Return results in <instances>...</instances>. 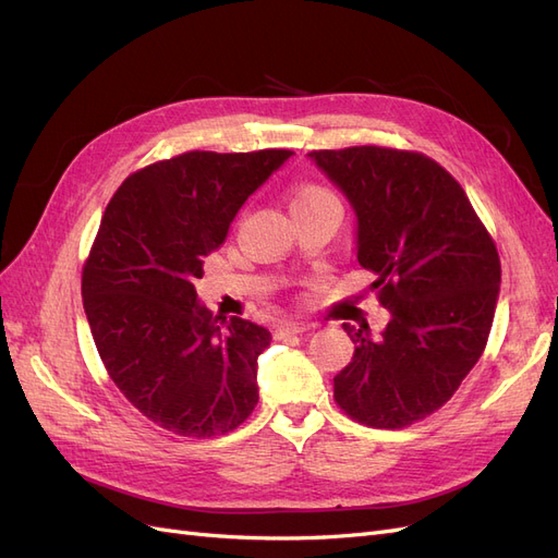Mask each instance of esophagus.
Returning <instances> with one entry per match:
<instances>
[{"mask_svg": "<svg viewBox=\"0 0 558 558\" xmlns=\"http://www.w3.org/2000/svg\"><path fill=\"white\" fill-rule=\"evenodd\" d=\"M305 330H310L307 320H293V318H289V320H281V326H279L281 335H298V332H305Z\"/></svg>", "mask_w": 558, "mask_h": 558, "instance_id": "1", "label": "esophagus"}]
</instances>
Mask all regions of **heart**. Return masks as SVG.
<instances>
[{
	"mask_svg": "<svg viewBox=\"0 0 558 558\" xmlns=\"http://www.w3.org/2000/svg\"><path fill=\"white\" fill-rule=\"evenodd\" d=\"M330 195L332 193L326 191V189H320V185H300V189L293 195L291 207L307 205V202H314V199H320V197H330Z\"/></svg>",
	"mask_w": 558,
	"mask_h": 558,
	"instance_id": "1",
	"label": "heart"
}]
</instances>
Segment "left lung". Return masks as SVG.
<instances>
[{
    "label": "left lung",
    "mask_w": 558,
    "mask_h": 558,
    "mask_svg": "<svg viewBox=\"0 0 558 558\" xmlns=\"http://www.w3.org/2000/svg\"><path fill=\"white\" fill-rule=\"evenodd\" d=\"M307 158L356 216V258L373 269L386 328L342 324L356 344L335 400L373 428L440 410L480 361L500 291L498 251L465 191L435 160L353 146Z\"/></svg>",
    "instance_id": "1"
}]
</instances>
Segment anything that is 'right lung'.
Listing matches in <instances>:
<instances>
[{
  "label": "right lung",
  "mask_w": 558,
  "mask_h": 558,
  "mask_svg": "<svg viewBox=\"0 0 558 558\" xmlns=\"http://www.w3.org/2000/svg\"><path fill=\"white\" fill-rule=\"evenodd\" d=\"M293 156L191 150L130 174L111 197L83 267L95 347L121 393L185 437L230 433L258 404L267 328L199 305L202 263L244 202Z\"/></svg>",
  "instance_id": "add662e5"
}]
</instances>
